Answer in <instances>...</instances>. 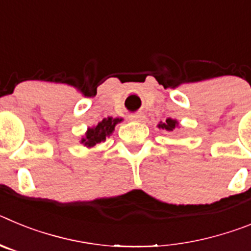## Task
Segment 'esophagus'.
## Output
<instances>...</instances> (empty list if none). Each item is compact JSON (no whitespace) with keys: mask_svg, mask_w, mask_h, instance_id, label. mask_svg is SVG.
<instances>
[{"mask_svg":"<svg viewBox=\"0 0 251 251\" xmlns=\"http://www.w3.org/2000/svg\"><path fill=\"white\" fill-rule=\"evenodd\" d=\"M143 118H145V115L141 114V113H134V114L129 115V119L133 122H141L143 121Z\"/></svg>","mask_w":251,"mask_h":251,"instance_id":"1","label":"esophagus"}]
</instances>
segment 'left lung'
<instances>
[{"label": "left lung", "mask_w": 251, "mask_h": 251, "mask_svg": "<svg viewBox=\"0 0 251 251\" xmlns=\"http://www.w3.org/2000/svg\"><path fill=\"white\" fill-rule=\"evenodd\" d=\"M177 126V122L174 121V119H166V122H161V123L158 124V128H162V129H165V130H174L175 127Z\"/></svg>", "instance_id": "8db88e82"}]
</instances>
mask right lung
Returning a JSON list of instances; mask_svg holds the SVG:
<instances>
[{
	"instance_id": "obj_1",
	"label": "right lung",
	"mask_w": 251,
	"mask_h": 251,
	"mask_svg": "<svg viewBox=\"0 0 251 251\" xmlns=\"http://www.w3.org/2000/svg\"><path fill=\"white\" fill-rule=\"evenodd\" d=\"M122 119L119 118H104L100 123H98L95 127L89 128L85 134V138L81 139V143L86 147H94L100 142L105 141V138L114 130L115 124L119 123Z\"/></svg>"
}]
</instances>
